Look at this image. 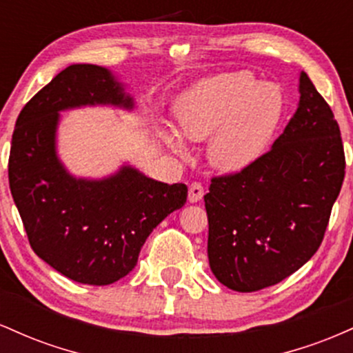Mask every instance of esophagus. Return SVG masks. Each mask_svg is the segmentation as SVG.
Listing matches in <instances>:
<instances>
[{
	"instance_id": "1",
	"label": "esophagus",
	"mask_w": 353,
	"mask_h": 353,
	"mask_svg": "<svg viewBox=\"0 0 353 353\" xmlns=\"http://www.w3.org/2000/svg\"><path fill=\"white\" fill-rule=\"evenodd\" d=\"M202 197H204V188L199 184V182H194V184H190L189 188V202H199Z\"/></svg>"
}]
</instances>
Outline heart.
Here are the masks:
<instances>
[{"mask_svg": "<svg viewBox=\"0 0 353 353\" xmlns=\"http://www.w3.org/2000/svg\"><path fill=\"white\" fill-rule=\"evenodd\" d=\"M283 98L274 83H259L237 71L204 79L177 101V131H163L164 141L185 156L184 139L201 143L210 137L208 159L221 172H239L254 164L281 123Z\"/></svg>", "mask_w": 353, "mask_h": 353, "instance_id": "1", "label": "heart"}]
</instances>
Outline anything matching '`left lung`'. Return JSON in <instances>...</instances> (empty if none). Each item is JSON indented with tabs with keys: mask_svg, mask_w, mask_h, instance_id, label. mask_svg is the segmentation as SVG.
Masks as SVG:
<instances>
[{
	"mask_svg": "<svg viewBox=\"0 0 353 353\" xmlns=\"http://www.w3.org/2000/svg\"><path fill=\"white\" fill-rule=\"evenodd\" d=\"M299 108L270 151L212 177L204 196L212 274L237 292L292 275L317 252L345 176L334 112L301 72Z\"/></svg>",
	"mask_w": 353,
	"mask_h": 353,
	"instance_id": "left-lung-1",
	"label": "left lung"
}]
</instances>
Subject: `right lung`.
Masks as SVG:
<instances>
[{
	"instance_id": "right-lung-1",
	"label": "right lung",
	"mask_w": 353,
	"mask_h": 353,
	"mask_svg": "<svg viewBox=\"0 0 353 353\" xmlns=\"http://www.w3.org/2000/svg\"><path fill=\"white\" fill-rule=\"evenodd\" d=\"M132 109L106 68L71 64L26 103L16 119L8 177L28 241L38 257L71 281L109 285L134 269L145 239L188 199L123 165L104 179H78L56 152L59 112L81 106Z\"/></svg>"
}]
</instances>
